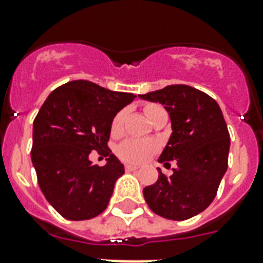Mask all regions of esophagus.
<instances>
[{"instance_id": "obj_1", "label": "esophagus", "mask_w": 263, "mask_h": 263, "mask_svg": "<svg viewBox=\"0 0 263 263\" xmlns=\"http://www.w3.org/2000/svg\"><path fill=\"white\" fill-rule=\"evenodd\" d=\"M138 169H139V166H136V165H125V171L127 172H135Z\"/></svg>"}]
</instances>
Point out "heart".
Masks as SVG:
<instances>
[{
  "mask_svg": "<svg viewBox=\"0 0 263 263\" xmlns=\"http://www.w3.org/2000/svg\"><path fill=\"white\" fill-rule=\"evenodd\" d=\"M161 109L162 107L158 106V105H147V106L144 107V113L148 117V120H152L153 116L156 115L158 110H161ZM125 117H127V110H120L115 116V119L111 121V132L113 134H119L123 129ZM154 152H156V144L152 143V142H144V140L136 139L125 140L117 148V154H119L120 158L125 161V162H131V164L144 162Z\"/></svg>",
  "mask_w": 263,
  "mask_h": 263,
  "instance_id": "heart-1",
  "label": "heart"
}]
</instances>
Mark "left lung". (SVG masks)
Instances as JSON below:
<instances>
[{"label": "left lung", "mask_w": 263, "mask_h": 263, "mask_svg": "<svg viewBox=\"0 0 263 263\" xmlns=\"http://www.w3.org/2000/svg\"><path fill=\"white\" fill-rule=\"evenodd\" d=\"M139 98L160 102L168 110L173 132L158 161L177 162L171 176L158 169V180L143 190L146 203L164 218L188 220L212 203L228 168L231 139L222 111L210 95L185 84Z\"/></svg>", "instance_id": "obj_1"}]
</instances>
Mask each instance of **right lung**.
I'll return each instance as SVG.
<instances>
[{
  "label": "right lung",
  "instance_id": "obj_1",
  "mask_svg": "<svg viewBox=\"0 0 263 263\" xmlns=\"http://www.w3.org/2000/svg\"><path fill=\"white\" fill-rule=\"evenodd\" d=\"M136 95L73 80L47 97L32 128L31 161L41 191L67 220L94 218L105 210L124 165L107 146L111 121ZM92 149L107 156L106 165H92Z\"/></svg>",
  "mask_w": 263,
  "mask_h": 263
}]
</instances>
